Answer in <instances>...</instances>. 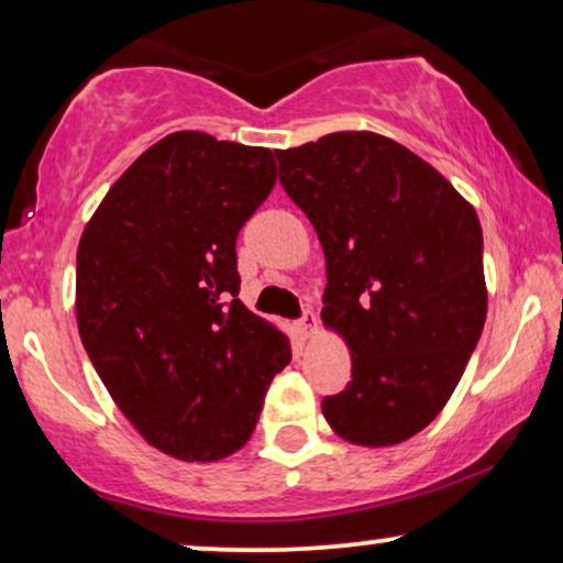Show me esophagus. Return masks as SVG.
Here are the masks:
<instances>
[{"mask_svg":"<svg viewBox=\"0 0 563 563\" xmlns=\"http://www.w3.org/2000/svg\"><path fill=\"white\" fill-rule=\"evenodd\" d=\"M297 328H299V333L302 335H310L314 328H318V314H314L310 307H307V310L302 312V318H299V322H297Z\"/></svg>","mask_w":563,"mask_h":563,"instance_id":"esophagus-1","label":"esophagus"}]
</instances>
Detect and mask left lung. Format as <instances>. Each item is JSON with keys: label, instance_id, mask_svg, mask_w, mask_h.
Segmentation results:
<instances>
[{"label": "left lung", "instance_id": "left-lung-1", "mask_svg": "<svg viewBox=\"0 0 563 563\" xmlns=\"http://www.w3.org/2000/svg\"><path fill=\"white\" fill-rule=\"evenodd\" d=\"M276 158L325 251L322 322L351 349L349 387L322 399V415L351 443H402L443 410L479 343V218L384 135L330 133Z\"/></svg>", "mask_w": 563, "mask_h": 563}]
</instances>
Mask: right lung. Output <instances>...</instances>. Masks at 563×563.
<instances>
[{
	"label": "right lung",
	"mask_w": 563,
	"mask_h": 563,
	"mask_svg": "<svg viewBox=\"0 0 563 563\" xmlns=\"http://www.w3.org/2000/svg\"><path fill=\"white\" fill-rule=\"evenodd\" d=\"M276 151L181 130L107 191L76 251V322L122 415L181 461L235 453L287 335L241 299L235 241L272 195Z\"/></svg>",
	"instance_id": "add662e5"
}]
</instances>
